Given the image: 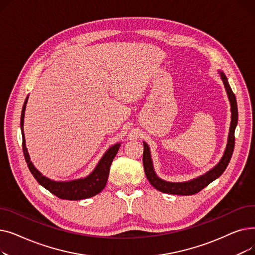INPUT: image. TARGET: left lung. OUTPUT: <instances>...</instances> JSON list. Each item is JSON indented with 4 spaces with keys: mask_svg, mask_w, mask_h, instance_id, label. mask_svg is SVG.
I'll return each mask as SVG.
<instances>
[{
    "mask_svg": "<svg viewBox=\"0 0 255 255\" xmlns=\"http://www.w3.org/2000/svg\"><path fill=\"white\" fill-rule=\"evenodd\" d=\"M220 78L222 79L227 97H229L230 103H231V112H232V121H231V127L229 132V138H227L226 148L224 150V153L220 159V161L214 166L212 169L207 171L204 175L199 176L195 179L186 181V182H168L160 179L157 173L155 172L153 161L151 158V151L149 145L146 142L143 141V156H142V163L146 179L149 180L150 184L156 188L157 190L161 191L163 193L168 194H177V195H192L197 192H199L205 187H207L210 183L218 179L223 171L226 169L227 165H229L231 158L234 152L235 148V130L238 124V106H237V100L235 94L232 91L231 86L227 82V77L222 71H218Z\"/></svg>",
    "mask_w": 255,
    "mask_h": 255,
    "instance_id": "left-lung-1",
    "label": "left lung"
}]
</instances>
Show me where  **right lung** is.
Wrapping results in <instances>:
<instances>
[{"label": "right lung", "mask_w": 255, "mask_h": 255, "mask_svg": "<svg viewBox=\"0 0 255 255\" xmlns=\"http://www.w3.org/2000/svg\"><path fill=\"white\" fill-rule=\"evenodd\" d=\"M29 96L25 98L22 111H21V117H20V130L22 135V150L25 162L28 164V167L33 175V177L37 180V182L43 186L45 189H47L52 194H55L59 198L62 199H68V200H79V199H86L92 196H95L96 194L100 193L104 187L106 186L107 178L110 175V168L112 165V162L114 158L116 157L121 142L115 143L111 148L107 150L101 159L99 160L98 164L96 167L93 169V171L89 176L80 179H75L71 181H53L49 178L43 176L32 163L30 155L25 146V138L23 133V119H24V112L26 102H28Z\"/></svg>", "instance_id": "add662e5"}]
</instances>
